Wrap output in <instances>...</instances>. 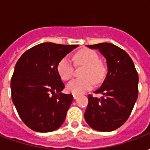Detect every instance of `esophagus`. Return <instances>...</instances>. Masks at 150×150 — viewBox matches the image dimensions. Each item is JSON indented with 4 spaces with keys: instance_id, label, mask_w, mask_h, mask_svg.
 Returning a JSON list of instances; mask_svg holds the SVG:
<instances>
[{
    "instance_id": "obj_1",
    "label": "esophagus",
    "mask_w": 150,
    "mask_h": 150,
    "mask_svg": "<svg viewBox=\"0 0 150 150\" xmlns=\"http://www.w3.org/2000/svg\"><path fill=\"white\" fill-rule=\"evenodd\" d=\"M79 97V95H75V94H73V98H74V99H77V98Z\"/></svg>"
}]
</instances>
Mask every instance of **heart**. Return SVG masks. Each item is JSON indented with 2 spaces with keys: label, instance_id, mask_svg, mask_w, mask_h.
Here are the masks:
<instances>
[{
  "label": "heart",
  "instance_id": "1",
  "mask_svg": "<svg viewBox=\"0 0 150 150\" xmlns=\"http://www.w3.org/2000/svg\"><path fill=\"white\" fill-rule=\"evenodd\" d=\"M75 60L79 64L86 66L82 72L83 78L75 79L67 83V90L72 94L79 95L91 90L95 82L100 83L105 75V68L100 62L97 53L89 49H83L76 53ZM57 71L60 78L69 80L73 75V64L69 56H65L58 62Z\"/></svg>",
  "mask_w": 150,
  "mask_h": 150
}]
</instances>
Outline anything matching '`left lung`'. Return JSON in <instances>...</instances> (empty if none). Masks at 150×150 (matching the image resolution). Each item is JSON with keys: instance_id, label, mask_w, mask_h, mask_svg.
Masks as SVG:
<instances>
[{"instance_id": "8db88e82", "label": "left lung", "mask_w": 150, "mask_h": 150, "mask_svg": "<svg viewBox=\"0 0 150 150\" xmlns=\"http://www.w3.org/2000/svg\"><path fill=\"white\" fill-rule=\"evenodd\" d=\"M106 59L108 73L100 88L95 91L100 98L88 95L84 118L88 125L101 132H110L125 124L138 96V74L130 56L118 46L104 42L90 45Z\"/></svg>"}]
</instances>
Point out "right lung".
I'll return each mask as SVG.
<instances>
[{
    "mask_svg": "<svg viewBox=\"0 0 150 150\" xmlns=\"http://www.w3.org/2000/svg\"><path fill=\"white\" fill-rule=\"evenodd\" d=\"M77 46L41 43L26 50L16 63L10 83L12 100L32 130L52 132L64 122L73 96L61 92L65 86L57 65Z\"/></svg>",
    "mask_w": 150,
    "mask_h": 150,
    "instance_id": "obj_1",
    "label": "right lung"
}]
</instances>
